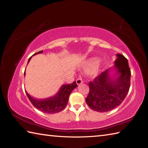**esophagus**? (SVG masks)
Returning a JSON list of instances; mask_svg holds the SVG:
<instances>
[{
	"mask_svg": "<svg viewBox=\"0 0 148 148\" xmlns=\"http://www.w3.org/2000/svg\"><path fill=\"white\" fill-rule=\"evenodd\" d=\"M76 82H77V83L78 85H79L80 84H82V83H83V80L82 79V78L81 77H79V78H78L77 79V81H76Z\"/></svg>",
	"mask_w": 148,
	"mask_h": 148,
	"instance_id": "34e87169",
	"label": "esophagus"
}]
</instances>
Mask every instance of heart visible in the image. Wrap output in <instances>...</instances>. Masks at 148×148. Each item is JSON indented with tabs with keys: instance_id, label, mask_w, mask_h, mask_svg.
Returning <instances> with one entry per match:
<instances>
[{
	"instance_id": "obj_1",
	"label": "heart",
	"mask_w": 148,
	"mask_h": 148,
	"mask_svg": "<svg viewBox=\"0 0 148 148\" xmlns=\"http://www.w3.org/2000/svg\"><path fill=\"white\" fill-rule=\"evenodd\" d=\"M101 63L97 57H91L88 59L84 64L85 70L89 71L92 75H97L101 70Z\"/></svg>"
}]
</instances>
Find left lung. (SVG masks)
I'll list each match as a JSON object with an SVG mask.
<instances>
[{
	"label": "left lung",
	"mask_w": 148,
	"mask_h": 148,
	"mask_svg": "<svg viewBox=\"0 0 148 148\" xmlns=\"http://www.w3.org/2000/svg\"><path fill=\"white\" fill-rule=\"evenodd\" d=\"M115 70L117 77L112 79L109 69L103 71L89 82V92L86 102L94 110L106 112L121 104L127 96L130 86L131 71L128 60L123 55L117 54Z\"/></svg>",
	"instance_id": "1"
}]
</instances>
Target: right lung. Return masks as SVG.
Segmentation results:
<instances>
[{
  "label": "right lung",
  "instance_id": "right-lung-1",
  "mask_svg": "<svg viewBox=\"0 0 148 148\" xmlns=\"http://www.w3.org/2000/svg\"><path fill=\"white\" fill-rule=\"evenodd\" d=\"M43 51H41L35 53L33 56L41 53ZM31 57L28 59V64L31 60ZM25 75V71L24 73ZM78 85L75 82L69 84L62 85L59 91L54 96L47 98L45 99H36L28 95V93L26 91L28 99L32 104L38 109L44 113L47 114H54L64 110L67 105L69 101V98L70 93L73 89L77 87Z\"/></svg>",
  "mask_w": 148,
  "mask_h": 148
}]
</instances>
